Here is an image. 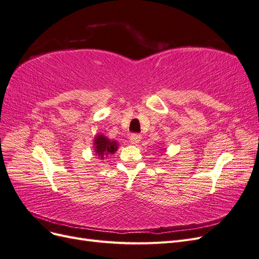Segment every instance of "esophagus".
Instances as JSON below:
<instances>
[{
  "label": "esophagus",
  "mask_w": 259,
  "mask_h": 259,
  "mask_svg": "<svg viewBox=\"0 0 259 259\" xmlns=\"http://www.w3.org/2000/svg\"><path fill=\"white\" fill-rule=\"evenodd\" d=\"M140 140H142V135H139V134H132L131 137H130V142H131L133 145L139 144Z\"/></svg>",
  "instance_id": "obj_1"
}]
</instances>
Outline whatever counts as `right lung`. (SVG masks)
<instances>
[{
    "mask_svg": "<svg viewBox=\"0 0 259 259\" xmlns=\"http://www.w3.org/2000/svg\"><path fill=\"white\" fill-rule=\"evenodd\" d=\"M117 143L115 140H110L104 135H97L94 139V147H95V153L100 160L105 159L106 156L113 154L117 150Z\"/></svg>",
    "mask_w": 259,
    "mask_h": 259,
    "instance_id": "obj_1",
    "label": "right lung"
}]
</instances>
